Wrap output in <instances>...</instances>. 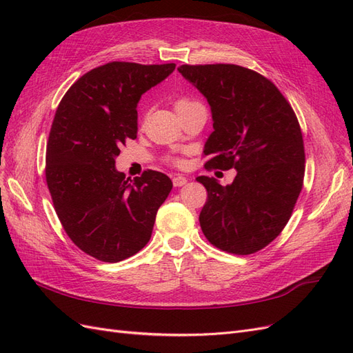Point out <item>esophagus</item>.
I'll return each instance as SVG.
<instances>
[{
  "instance_id": "obj_1",
  "label": "esophagus",
  "mask_w": 353,
  "mask_h": 353,
  "mask_svg": "<svg viewBox=\"0 0 353 353\" xmlns=\"http://www.w3.org/2000/svg\"><path fill=\"white\" fill-rule=\"evenodd\" d=\"M187 178L185 176H183V175H176V176H174V179H172V183H174V187H183V185H185L187 184Z\"/></svg>"
}]
</instances>
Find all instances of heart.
Segmentation results:
<instances>
[{
    "label": "heart",
    "mask_w": 353,
    "mask_h": 353,
    "mask_svg": "<svg viewBox=\"0 0 353 353\" xmlns=\"http://www.w3.org/2000/svg\"><path fill=\"white\" fill-rule=\"evenodd\" d=\"M196 104H200V103L193 101V100H188V99H178L175 101V110L178 113V112L184 110V109H188V108H191V105H196Z\"/></svg>",
    "instance_id": "heart-1"
}]
</instances>
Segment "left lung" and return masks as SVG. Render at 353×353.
Returning a JSON list of instances; mask_svg holds the SVG:
<instances>
[{
    "mask_svg": "<svg viewBox=\"0 0 353 353\" xmlns=\"http://www.w3.org/2000/svg\"><path fill=\"white\" fill-rule=\"evenodd\" d=\"M178 70L210 105L205 168L237 170L225 187L215 178H197L208 190L201 231L223 252H258L280 236L302 191L305 148L297 117L280 90L254 70L237 65Z\"/></svg>",
    "mask_w": 353,
    "mask_h": 353,
    "instance_id": "1",
    "label": "left lung"
}]
</instances>
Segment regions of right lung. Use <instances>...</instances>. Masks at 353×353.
Returning a JSON list of instances; mask_svg holds the SVG:
<instances>
[{"label": "right lung", "instance_id": "obj_1", "mask_svg": "<svg viewBox=\"0 0 353 353\" xmlns=\"http://www.w3.org/2000/svg\"><path fill=\"white\" fill-rule=\"evenodd\" d=\"M174 70V63L112 61L85 73L59 104L47 143V185L66 234L95 259L119 262L140 252L172 190L157 170L126 178L114 159L137 138L141 95Z\"/></svg>", "mask_w": 353, "mask_h": 353}]
</instances>
